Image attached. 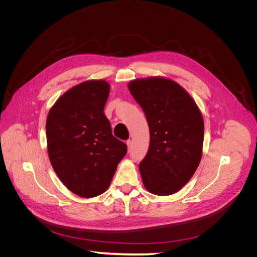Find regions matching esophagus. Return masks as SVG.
Wrapping results in <instances>:
<instances>
[{
  "mask_svg": "<svg viewBox=\"0 0 257 257\" xmlns=\"http://www.w3.org/2000/svg\"><path fill=\"white\" fill-rule=\"evenodd\" d=\"M126 145H127V150L130 151L132 149V146H133V143H132L131 141H127L126 142Z\"/></svg>",
  "mask_w": 257,
  "mask_h": 257,
  "instance_id": "1",
  "label": "esophagus"
}]
</instances>
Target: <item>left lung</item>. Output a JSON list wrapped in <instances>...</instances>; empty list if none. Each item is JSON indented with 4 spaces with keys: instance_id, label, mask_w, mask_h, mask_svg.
<instances>
[{
    "instance_id": "8db88e82",
    "label": "left lung",
    "mask_w": 257,
    "mask_h": 257,
    "mask_svg": "<svg viewBox=\"0 0 257 257\" xmlns=\"http://www.w3.org/2000/svg\"><path fill=\"white\" fill-rule=\"evenodd\" d=\"M128 90L145 111L150 146L139 164L147 191L175 194L190 181L203 154L204 119L184 88L166 77L132 80Z\"/></svg>"
}]
</instances>
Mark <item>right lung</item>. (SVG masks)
I'll list each match as a JSON object with an SVG mask.
<instances>
[{
    "mask_svg": "<svg viewBox=\"0 0 257 257\" xmlns=\"http://www.w3.org/2000/svg\"><path fill=\"white\" fill-rule=\"evenodd\" d=\"M110 85L87 80L67 90L46 121L47 150L54 172L76 195L92 198L109 188L126 145L112 136L104 113Z\"/></svg>",
    "mask_w": 257,
    "mask_h": 257,
    "instance_id": "1",
    "label": "right lung"
}]
</instances>
